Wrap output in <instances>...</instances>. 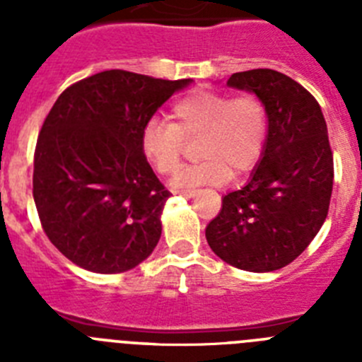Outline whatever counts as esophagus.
<instances>
[{"label": "esophagus", "mask_w": 362, "mask_h": 362, "mask_svg": "<svg viewBox=\"0 0 362 362\" xmlns=\"http://www.w3.org/2000/svg\"><path fill=\"white\" fill-rule=\"evenodd\" d=\"M174 194H181V196H187V197H192L194 194H196V190L194 188H174Z\"/></svg>", "instance_id": "1"}]
</instances>
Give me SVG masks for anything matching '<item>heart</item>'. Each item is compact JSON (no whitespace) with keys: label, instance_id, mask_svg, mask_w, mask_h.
<instances>
[{"label":"heart","instance_id":"1","mask_svg":"<svg viewBox=\"0 0 362 362\" xmlns=\"http://www.w3.org/2000/svg\"><path fill=\"white\" fill-rule=\"evenodd\" d=\"M270 129L267 101L255 92L196 88L181 95L166 112V123L148 121L141 132V152L161 175L179 168L185 141L194 145L197 161L174 177V187L223 183L250 172L264 152Z\"/></svg>","mask_w":362,"mask_h":362}]
</instances>
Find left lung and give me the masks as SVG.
<instances>
[{"label":"left lung","mask_w":362,"mask_h":362,"mask_svg":"<svg viewBox=\"0 0 362 362\" xmlns=\"http://www.w3.org/2000/svg\"><path fill=\"white\" fill-rule=\"evenodd\" d=\"M226 83L267 101L270 129L263 159L241 190L223 197L206 241L235 268L279 270L306 250L328 216L334 156L326 121L305 86L277 70L235 72Z\"/></svg>","instance_id":"obj_1"}]
</instances>
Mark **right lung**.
Returning a JSON list of instances; mask_svg holds the SVG:
<instances>
[{"mask_svg": "<svg viewBox=\"0 0 362 362\" xmlns=\"http://www.w3.org/2000/svg\"><path fill=\"white\" fill-rule=\"evenodd\" d=\"M188 83L105 70L70 85L50 108L32 196L47 238L74 264L119 274L152 254L170 192L143 156L141 132Z\"/></svg>", "mask_w": 362, "mask_h": 362, "instance_id": "add662e5", "label": "right lung"}]
</instances>
